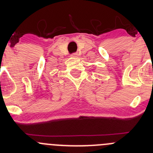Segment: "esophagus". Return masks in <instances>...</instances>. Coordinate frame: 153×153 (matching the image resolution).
Segmentation results:
<instances>
[{
    "label": "esophagus",
    "mask_w": 153,
    "mask_h": 153,
    "mask_svg": "<svg viewBox=\"0 0 153 153\" xmlns=\"http://www.w3.org/2000/svg\"><path fill=\"white\" fill-rule=\"evenodd\" d=\"M71 56L73 57V58H77V57L78 56V53H75H75H72Z\"/></svg>",
    "instance_id": "34e87169"
}]
</instances>
